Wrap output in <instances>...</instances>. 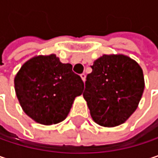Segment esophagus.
Segmentation results:
<instances>
[{
	"mask_svg": "<svg viewBox=\"0 0 158 158\" xmlns=\"http://www.w3.org/2000/svg\"><path fill=\"white\" fill-rule=\"evenodd\" d=\"M80 77H81V79H82V80L85 82V80H86V74L85 73H82L81 75H80Z\"/></svg>",
	"mask_w": 158,
	"mask_h": 158,
	"instance_id": "esophagus-1",
	"label": "esophagus"
}]
</instances>
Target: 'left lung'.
<instances>
[{
    "label": "left lung",
    "mask_w": 158,
    "mask_h": 158,
    "mask_svg": "<svg viewBox=\"0 0 158 158\" xmlns=\"http://www.w3.org/2000/svg\"><path fill=\"white\" fill-rule=\"evenodd\" d=\"M83 97L97 124L116 127L136 110L145 88L143 71L124 55H103L90 66Z\"/></svg>",
    "instance_id": "1"
}]
</instances>
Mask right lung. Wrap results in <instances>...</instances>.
Masks as SVG:
<instances>
[{
  "label": "right lung",
  "instance_id": "1",
  "mask_svg": "<svg viewBox=\"0 0 158 158\" xmlns=\"http://www.w3.org/2000/svg\"><path fill=\"white\" fill-rule=\"evenodd\" d=\"M14 84L24 112L43 125L63 121L84 89V82L72 71L71 64L61 63L54 54L28 60Z\"/></svg>",
  "mask_w": 158,
  "mask_h": 158
}]
</instances>
